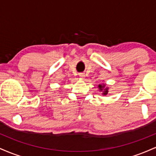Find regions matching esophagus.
<instances>
[{"label": "esophagus", "instance_id": "esophagus-1", "mask_svg": "<svg viewBox=\"0 0 156 156\" xmlns=\"http://www.w3.org/2000/svg\"><path fill=\"white\" fill-rule=\"evenodd\" d=\"M79 77L80 78H83L84 77H85V75H84V73H79Z\"/></svg>", "mask_w": 156, "mask_h": 156}]
</instances>
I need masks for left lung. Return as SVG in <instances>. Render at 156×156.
<instances>
[{
	"mask_svg": "<svg viewBox=\"0 0 156 156\" xmlns=\"http://www.w3.org/2000/svg\"><path fill=\"white\" fill-rule=\"evenodd\" d=\"M98 87H99V88H100V89H101V91H103V89L105 88V85H103V86L99 85V86H98ZM103 94H104V95H105V94H108V88L104 89V90H103Z\"/></svg>",
	"mask_w": 156,
	"mask_h": 156,
	"instance_id": "left-lung-1",
	"label": "left lung"
}]
</instances>
